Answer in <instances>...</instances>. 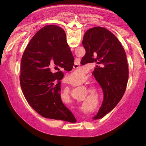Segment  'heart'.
Here are the masks:
<instances>
[{"instance_id":"b5f03b06","label":"heart","mask_w":146,"mask_h":146,"mask_svg":"<svg viewBox=\"0 0 146 146\" xmlns=\"http://www.w3.org/2000/svg\"><path fill=\"white\" fill-rule=\"evenodd\" d=\"M83 78H84V73L83 72L82 70H81V69H78V70H74L72 73L69 74V76H68L69 80L72 82H77ZM66 93L68 96H70V94H69L68 90L66 92Z\"/></svg>"}]
</instances>
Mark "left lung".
<instances>
[{"mask_svg": "<svg viewBox=\"0 0 146 146\" xmlns=\"http://www.w3.org/2000/svg\"><path fill=\"white\" fill-rule=\"evenodd\" d=\"M82 44L86 54L80 63L95 64L92 74L104 92L102 106L94 118L101 119L116 106L125 93L129 73L126 53L116 36L101 27L89 29Z\"/></svg>", "mask_w": 146, "mask_h": 146, "instance_id": "8db88e82", "label": "left lung"}]
</instances>
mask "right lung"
<instances>
[{
    "label": "right lung",
    "instance_id": "right-lung-1",
    "mask_svg": "<svg viewBox=\"0 0 146 146\" xmlns=\"http://www.w3.org/2000/svg\"><path fill=\"white\" fill-rule=\"evenodd\" d=\"M74 60L64 31L57 25L42 28L28 43L21 59L20 85L28 103L42 117L76 122L61 99L63 73L50 71L53 65L71 71Z\"/></svg>",
    "mask_w": 146,
    "mask_h": 146
}]
</instances>
